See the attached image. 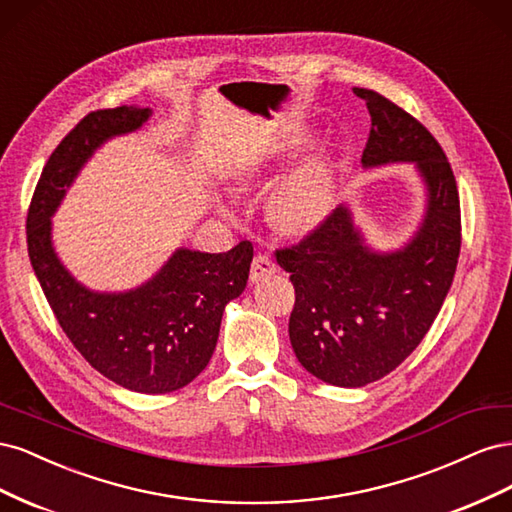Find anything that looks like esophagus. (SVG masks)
<instances>
[{"instance_id": "34e87169", "label": "esophagus", "mask_w": 512, "mask_h": 512, "mask_svg": "<svg viewBox=\"0 0 512 512\" xmlns=\"http://www.w3.org/2000/svg\"><path fill=\"white\" fill-rule=\"evenodd\" d=\"M275 271H277L275 262L267 254H256L252 260V267H250V280L260 282V280H265V277L273 275Z\"/></svg>"}]
</instances>
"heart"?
I'll list each match as a JSON object with an SVG mask.
<instances>
[{"mask_svg":"<svg viewBox=\"0 0 512 512\" xmlns=\"http://www.w3.org/2000/svg\"><path fill=\"white\" fill-rule=\"evenodd\" d=\"M329 205V170L320 162L307 164L277 188L271 198V220L288 230L303 232L312 228Z\"/></svg>","mask_w":512,"mask_h":512,"instance_id":"heart-1","label":"heart"}]
</instances>
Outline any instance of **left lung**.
I'll return each mask as SVG.
<instances>
[{"label": "left lung", "instance_id": "left-lung-1", "mask_svg": "<svg viewBox=\"0 0 512 512\" xmlns=\"http://www.w3.org/2000/svg\"><path fill=\"white\" fill-rule=\"evenodd\" d=\"M371 115L363 166L414 162L427 211L412 241L391 254L369 250L350 211L337 207L275 260L290 273V344L318 380L356 389L391 374L421 344L451 290L461 250L453 168L433 134L374 89L354 87Z\"/></svg>", "mask_w": 512, "mask_h": 512}]
</instances>
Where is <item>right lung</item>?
<instances>
[{"instance_id": "obj_1", "label": "right lung", "mask_w": 512, "mask_h": 512, "mask_svg": "<svg viewBox=\"0 0 512 512\" xmlns=\"http://www.w3.org/2000/svg\"><path fill=\"white\" fill-rule=\"evenodd\" d=\"M149 108L117 106L85 115L42 168L27 211V252L46 301L72 346L96 371L136 393L183 389L211 359L228 301L247 284L254 247L222 254L177 250L153 280L119 294L91 292L64 269L51 243V215L106 138L134 132Z\"/></svg>"}]
</instances>
